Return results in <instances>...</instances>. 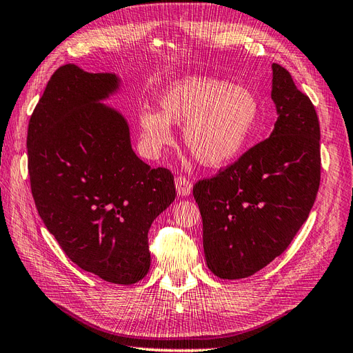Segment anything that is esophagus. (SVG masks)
I'll use <instances>...</instances> for the list:
<instances>
[{"instance_id": "34e87169", "label": "esophagus", "mask_w": 353, "mask_h": 353, "mask_svg": "<svg viewBox=\"0 0 353 353\" xmlns=\"http://www.w3.org/2000/svg\"><path fill=\"white\" fill-rule=\"evenodd\" d=\"M174 183H176L177 194L180 196H188V195L192 194V183H190L186 177H182V176L176 177Z\"/></svg>"}]
</instances>
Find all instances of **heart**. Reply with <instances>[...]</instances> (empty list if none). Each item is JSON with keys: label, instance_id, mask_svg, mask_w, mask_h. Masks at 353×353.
<instances>
[{"label": "heart", "instance_id": "b5f03b06", "mask_svg": "<svg viewBox=\"0 0 353 353\" xmlns=\"http://www.w3.org/2000/svg\"><path fill=\"white\" fill-rule=\"evenodd\" d=\"M159 110L139 112L140 139L150 154L174 142L171 124L183 125V142L201 165L217 168L244 152L259 119L253 90L223 79L192 77L170 85L158 99Z\"/></svg>", "mask_w": 353, "mask_h": 353}]
</instances>
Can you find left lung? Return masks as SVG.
Wrapping results in <instances>:
<instances>
[{"label":"left lung","instance_id":"1","mask_svg":"<svg viewBox=\"0 0 353 353\" xmlns=\"http://www.w3.org/2000/svg\"><path fill=\"white\" fill-rule=\"evenodd\" d=\"M270 97L278 115L270 136L194 186L207 266L221 279L247 278L283 254L316 198L321 133L315 108L278 63H272Z\"/></svg>","mask_w":353,"mask_h":353}]
</instances>
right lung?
Returning a JSON list of instances; mask_svg holds the SVG:
<instances>
[{"instance_id":"1","label":"right lung","mask_w":353,"mask_h":353,"mask_svg":"<svg viewBox=\"0 0 353 353\" xmlns=\"http://www.w3.org/2000/svg\"><path fill=\"white\" fill-rule=\"evenodd\" d=\"M119 87L115 74L60 66L29 119L26 143L48 232L77 266L130 285L149 272V228L176 188L171 171L134 154L127 119L103 103Z\"/></svg>"}]
</instances>
